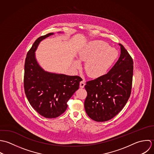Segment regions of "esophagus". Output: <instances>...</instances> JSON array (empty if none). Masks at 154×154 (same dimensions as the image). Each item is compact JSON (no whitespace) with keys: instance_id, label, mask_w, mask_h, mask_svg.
I'll list each match as a JSON object with an SVG mask.
<instances>
[{"instance_id":"1","label":"esophagus","mask_w":154,"mask_h":154,"mask_svg":"<svg viewBox=\"0 0 154 154\" xmlns=\"http://www.w3.org/2000/svg\"><path fill=\"white\" fill-rule=\"evenodd\" d=\"M85 82L84 81L80 82V87L81 88H83L85 87Z\"/></svg>"}]
</instances>
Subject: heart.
Wrapping results in <instances>:
<instances>
[{
	"label": "heart",
	"instance_id": "b5f03b06",
	"mask_svg": "<svg viewBox=\"0 0 154 154\" xmlns=\"http://www.w3.org/2000/svg\"><path fill=\"white\" fill-rule=\"evenodd\" d=\"M119 55L118 51L102 40H93L88 43L79 52L81 61H85V70L89 77L98 78L105 75ZM75 68L79 69L81 63L74 62Z\"/></svg>",
	"mask_w": 154,
	"mask_h": 154
}]
</instances>
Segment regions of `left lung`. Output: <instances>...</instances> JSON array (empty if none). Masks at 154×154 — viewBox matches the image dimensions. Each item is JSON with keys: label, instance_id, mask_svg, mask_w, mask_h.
Instances as JSON below:
<instances>
[{"label": "left lung", "instance_id": "8db88e82", "mask_svg": "<svg viewBox=\"0 0 154 154\" xmlns=\"http://www.w3.org/2000/svg\"><path fill=\"white\" fill-rule=\"evenodd\" d=\"M119 60L109 71L86 82L85 108L93 120L103 122L117 116L127 102L131 91L133 59L122 44Z\"/></svg>", "mask_w": 154, "mask_h": 154}]
</instances>
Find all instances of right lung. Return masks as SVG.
Segmentation results:
<instances>
[{
    "mask_svg": "<svg viewBox=\"0 0 154 154\" xmlns=\"http://www.w3.org/2000/svg\"><path fill=\"white\" fill-rule=\"evenodd\" d=\"M54 34L48 33L38 37L29 51L24 64V88L31 106L42 116L52 119L63 114L67 108V102L79 89L82 79L51 73L43 70L35 57L39 43Z\"/></svg>",
    "mask_w": 154,
    "mask_h": 154,
    "instance_id": "1",
    "label": "right lung"
}]
</instances>
